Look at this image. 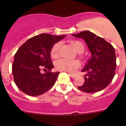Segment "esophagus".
Wrapping results in <instances>:
<instances>
[{
	"label": "esophagus",
	"mask_w": 126,
	"mask_h": 126,
	"mask_svg": "<svg viewBox=\"0 0 126 126\" xmlns=\"http://www.w3.org/2000/svg\"><path fill=\"white\" fill-rule=\"evenodd\" d=\"M69 76H71V77H76V74H71V73H69Z\"/></svg>",
	"instance_id": "obj_1"
}]
</instances>
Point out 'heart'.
Returning a JSON list of instances; mask_svg holds the SVG:
<instances>
[{"label": "heart", "mask_w": 126, "mask_h": 126, "mask_svg": "<svg viewBox=\"0 0 126 126\" xmlns=\"http://www.w3.org/2000/svg\"><path fill=\"white\" fill-rule=\"evenodd\" d=\"M72 44L75 50L78 53H82L85 50V46L80 41L75 40L72 42ZM61 47L60 43H57L53 45L50 51V54L52 58H55L59 56V51ZM80 56L83 58V56L80 54ZM56 69L60 71H66L72 72L79 67V62L76 60H68L66 58H62L56 61L55 63Z\"/></svg>", "instance_id": "heart-1"}]
</instances>
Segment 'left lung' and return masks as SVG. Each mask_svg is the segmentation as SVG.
<instances>
[{
  "instance_id": "left-lung-1",
  "label": "left lung",
  "mask_w": 126,
  "mask_h": 126,
  "mask_svg": "<svg viewBox=\"0 0 126 126\" xmlns=\"http://www.w3.org/2000/svg\"><path fill=\"white\" fill-rule=\"evenodd\" d=\"M74 36L84 39L92 54V57L82 69L87 72L83 85L78 87L80 91L94 93L105 88L115 74L116 58L114 47L102 38L91 32L83 31Z\"/></svg>"
}]
</instances>
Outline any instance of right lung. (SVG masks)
<instances>
[{
    "mask_svg": "<svg viewBox=\"0 0 126 126\" xmlns=\"http://www.w3.org/2000/svg\"><path fill=\"white\" fill-rule=\"evenodd\" d=\"M65 36L42 33L33 36L20 47L12 64L14 81L17 87L29 96H39L55 84L60 72L54 68L50 51L55 43ZM41 70H47L44 74Z\"/></svg>",
    "mask_w": 126,
    "mask_h": 126,
    "instance_id": "obj_1",
    "label": "right lung"
}]
</instances>
